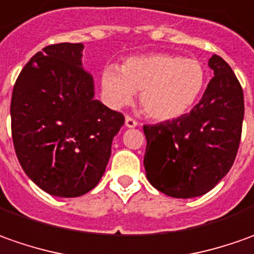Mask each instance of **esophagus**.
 <instances>
[{"label":"esophagus","instance_id":"esophagus-1","mask_svg":"<svg viewBox=\"0 0 254 254\" xmlns=\"http://www.w3.org/2000/svg\"><path fill=\"white\" fill-rule=\"evenodd\" d=\"M126 126H127L128 128H132V127H137V126H138V122H137L135 119H132L131 116H127V117H126Z\"/></svg>","mask_w":254,"mask_h":254}]
</instances>
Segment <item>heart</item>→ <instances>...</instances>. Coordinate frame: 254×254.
I'll use <instances>...</instances> for the list:
<instances>
[{"label":"heart","mask_w":254,"mask_h":254,"mask_svg":"<svg viewBox=\"0 0 254 254\" xmlns=\"http://www.w3.org/2000/svg\"><path fill=\"white\" fill-rule=\"evenodd\" d=\"M205 71L200 61L172 54L127 60L120 68L102 72V86L113 106L128 105L141 93V106L151 119L173 120L187 113L201 95Z\"/></svg>","instance_id":"1"}]
</instances>
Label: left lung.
<instances>
[{
    "instance_id": "1",
    "label": "left lung",
    "mask_w": 254,
    "mask_h": 254,
    "mask_svg": "<svg viewBox=\"0 0 254 254\" xmlns=\"http://www.w3.org/2000/svg\"><path fill=\"white\" fill-rule=\"evenodd\" d=\"M208 65L214 76L190 113L144 126L147 179L176 198L198 197L217 186L232 168L241 142L242 86L219 56L214 54Z\"/></svg>"
}]
</instances>
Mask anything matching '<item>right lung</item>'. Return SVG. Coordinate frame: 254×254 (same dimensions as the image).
Instances as JSON below:
<instances>
[{
	"label": "right lung",
	"mask_w": 254,
	"mask_h": 254,
	"mask_svg": "<svg viewBox=\"0 0 254 254\" xmlns=\"http://www.w3.org/2000/svg\"><path fill=\"white\" fill-rule=\"evenodd\" d=\"M82 43L44 47L13 85L11 128L22 169L46 193L78 197L99 183L124 116L93 99Z\"/></svg>",
	"instance_id": "add662e5"
}]
</instances>
